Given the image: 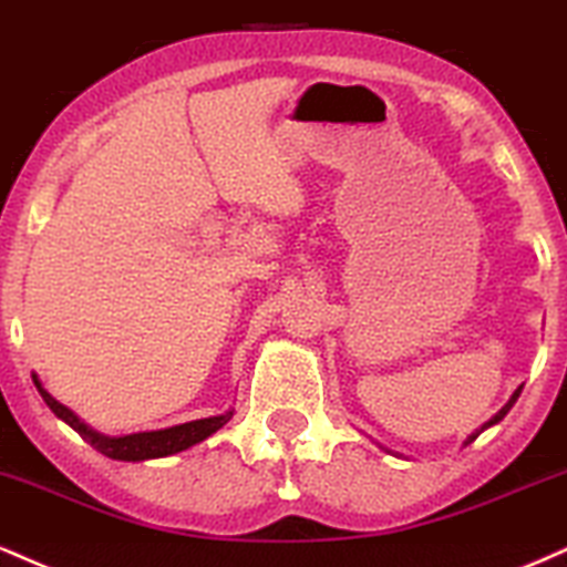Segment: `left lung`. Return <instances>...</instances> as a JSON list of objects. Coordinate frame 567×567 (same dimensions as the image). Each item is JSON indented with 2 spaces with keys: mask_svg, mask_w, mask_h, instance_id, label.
<instances>
[{
  "mask_svg": "<svg viewBox=\"0 0 567 567\" xmlns=\"http://www.w3.org/2000/svg\"><path fill=\"white\" fill-rule=\"evenodd\" d=\"M520 392H523V388H517L515 392H512V398H509V401H507V403H504V405H502V409H498V411H496V414H494V416H491V419H488V422H485L481 430H477V432H472V435L467 437V441H464V445H470L472 441H475V437H477V435H481V432H483V430L494 427V424H498V422H502V419L509 414V409H512V405H515V401H517V398H520ZM384 451H388V449H384Z\"/></svg>",
  "mask_w": 567,
  "mask_h": 567,
  "instance_id": "obj_1",
  "label": "left lung"
}]
</instances>
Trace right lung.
Listing matches in <instances>:
<instances>
[{
  "mask_svg": "<svg viewBox=\"0 0 567 567\" xmlns=\"http://www.w3.org/2000/svg\"><path fill=\"white\" fill-rule=\"evenodd\" d=\"M33 384H37L39 395L44 398V403L50 405L52 414L58 419H63L69 427H73L79 435L84 437L92 449L100 451L103 456L116 458V462H148V458H162V456H172L179 454V451L190 449V445L206 441L209 435L223 427V424L230 422L233 409L225 411L219 416H209V419H196V422H185V424H175V427L166 430H151V432H132V435H122V437H111L103 435V432L92 430L90 424H84L82 419L73 414L71 409H65L63 403H58L55 398L50 395L39 382V377L33 374Z\"/></svg>",
  "mask_w": 567,
  "mask_h": 567,
  "instance_id": "1",
  "label": "right lung"
}]
</instances>
